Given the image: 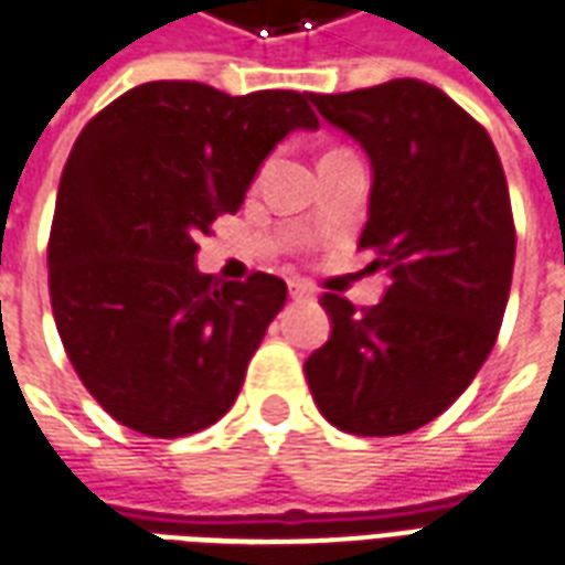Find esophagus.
Listing matches in <instances>:
<instances>
[{
  "mask_svg": "<svg viewBox=\"0 0 565 565\" xmlns=\"http://www.w3.org/2000/svg\"><path fill=\"white\" fill-rule=\"evenodd\" d=\"M290 296H294V299H311V290L306 284L290 281Z\"/></svg>",
  "mask_w": 565,
  "mask_h": 565,
  "instance_id": "34e87169",
  "label": "esophagus"
}]
</instances>
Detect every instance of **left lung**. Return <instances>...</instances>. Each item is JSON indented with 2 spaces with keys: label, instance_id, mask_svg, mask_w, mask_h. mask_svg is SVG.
<instances>
[{
  "label": "left lung",
  "instance_id": "8db88e82",
  "mask_svg": "<svg viewBox=\"0 0 565 565\" xmlns=\"http://www.w3.org/2000/svg\"><path fill=\"white\" fill-rule=\"evenodd\" d=\"M309 100L370 159L358 244L388 278L373 309L321 296L333 330L306 361L311 397L339 431H416L471 385L502 327L516 247L502 161L475 118L419 78Z\"/></svg>",
  "mask_w": 565,
  "mask_h": 565
}]
</instances>
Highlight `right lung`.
<instances>
[{"label": "right lung", "instance_id": "add662e5", "mask_svg": "<svg viewBox=\"0 0 565 565\" xmlns=\"http://www.w3.org/2000/svg\"><path fill=\"white\" fill-rule=\"evenodd\" d=\"M309 97L146 82L78 134L51 223V309L78 379L121 425L186 437L235 404L287 284L201 275L195 238L242 207L287 134L318 128Z\"/></svg>", "mask_w": 565, "mask_h": 565}]
</instances>
